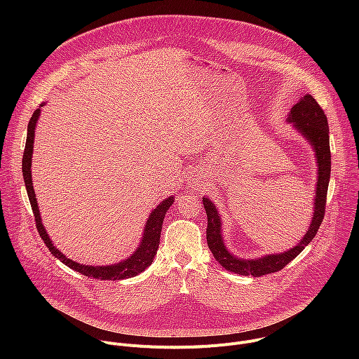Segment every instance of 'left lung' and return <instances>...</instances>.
Returning <instances> with one entry per match:
<instances>
[{
    "label": "left lung",
    "instance_id": "1",
    "mask_svg": "<svg viewBox=\"0 0 359 359\" xmlns=\"http://www.w3.org/2000/svg\"><path fill=\"white\" fill-rule=\"evenodd\" d=\"M292 128L310 143L314 150L317 162V183L314 191V208L313 219L309 230L305 231L302 238L287 251L266 254L257 259H241L230 252L224 243L223 237V222L222 216L216 208V204L210 197H203V206L208 213V244L216 262L226 270L240 274V276H252L262 277L270 273L280 271L291 260L311 243L316 237L325 213L327 190L331 176V151H330V129L328 121L324 115V111L317 104V100L311 95H304L299 97L297 104L291 108L287 121Z\"/></svg>",
    "mask_w": 359,
    "mask_h": 359
}]
</instances>
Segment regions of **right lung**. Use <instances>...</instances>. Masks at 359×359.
<instances>
[{"label": "right lung", "mask_w": 359, "mask_h": 359, "mask_svg": "<svg viewBox=\"0 0 359 359\" xmlns=\"http://www.w3.org/2000/svg\"><path fill=\"white\" fill-rule=\"evenodd\" d=\"M45 104H41L39 108L32 114V118L29 119L28 123V133H27V143H25V150H24V156H22V175H24V182H25V187H27V193L29 197V203L31 208L35 216V223H36V229L38 233L41 236V238L43 240L45 245L48 247V250L50 251V254L54 255L55 259L61 260L65 266H68L69 269L81 273L82 276L86 277H92V278H97V280H125V278H130L135 277L137 274H140L142 271H144L151 263L153 259H155L156 251L159 248V241H161V233H162V224L166 216V212L170 209V206L175 201L173 196H169L168 198L162 200L158 206L153 209L144 223V229H143V234L140 238V243L137 245V248L129 255L128 259L115 263V264H109V266H86V264H79L71 259H68L64 252H61L50 240V237L48 236L42 220H41V215H39V208L36 203V196L34 191V186H32V173H31V166H32V153H34V137H35V128L41 115V108Z\"/></svg>", "instance_id": "right-lung-1"}]
</instances>
